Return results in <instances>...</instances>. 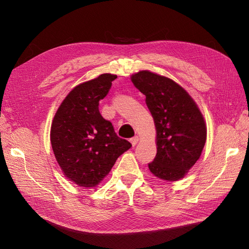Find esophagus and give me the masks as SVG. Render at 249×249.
I'll list each match as a JSON object with an SVG mask.
<instances>
[{
	"label": "esophagus",
	"instance_id": "esophagus-1",
	"mask_svg": "<svg viewBox=\"0 0 249 249\" xmlns=\"http://www.w3.org/2000/svg\"><path fill=\"white\" fill-rule=\"evenodd\" d=\"M138 140H139V137H138V136H134V137H132V138L130 139V141H131V143H132V145H136Z\"/></svg>",
	"mask_w": 249,
	"mask_h": 249
}]
</instances>
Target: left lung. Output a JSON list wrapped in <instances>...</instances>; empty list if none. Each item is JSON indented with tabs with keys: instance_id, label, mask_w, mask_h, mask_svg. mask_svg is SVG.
Returning <instances> with one entry per match:
<instances>
[{
	"instance_id": "obj_1",
	"label": "left lung",
	"mask_w": 249,
	"mask_h": 249,
	"mask_svg": "<svg viewBox=\"0 0 249 249\" xmlns=\"http://www.w3.org/2000/svg\"><path fill=\"white\" fill-rule=\"evenodd\" d=\"M131 80L146 96L156 125L157 155L148 168L161 179H180L205 146L207 126L201 112L186 90L169 78L141 71Z\"/></svg>"
}]
</instances>
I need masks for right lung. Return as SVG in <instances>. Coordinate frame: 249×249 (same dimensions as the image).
I'll return each mask as SVG.
<instances>
[{
    "label": "right lung",
    "instance_id": "1",
    "mask_svg": "<svg viewBox=\"0 0 249 249\" xmlns=\"http://www.w3.org/2000/svg\"><path fill=\"white\" fill-rule=\"evenodd\" d=\"M116 74L103 73L74 87L54 116L51 143L63 175L80 187L99 185L117 158L132 144L118 137L99 104L109 92Z\"/></svg>",
    "mask_w": 249,
    "mask_h": 249
}]
</instances>
